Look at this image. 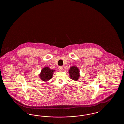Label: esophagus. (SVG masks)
I'll return each instance as SVG.
<instances>
[{
	"instance_id": "34e87169",
	"label": "esophagus",
	"mask_w": 124,
	"mask_h": 124,
	"mask_svg": "<svg viewBox=\"0 0 124 124\" xmlns=\"http://www.w3.org/2000/svg\"><path fill=\"white\" fill-rule=\"evenodd\" d=\"M58 69H59V71H62L63 70V67L62 66H59L58 67Z\"/></svg>"
}]
</instances>
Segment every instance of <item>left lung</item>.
Wrapping results in <instances>:
<instances>
[{
  "mask_svg": "<svg viewBox=\"0 0 124 124\" xmlns=\"http://www.w3.org/2000/svg\"><path fill=\"white\" fill-rule=\"evenodd\" d=\"M69 73L71 79L73 80L77 81L80 77L79 69L76 66H71L69 70Z\"/></svg>",
  "mask_w": 124,
  "mask_h": 124,
  "instance_id": "left-lung-1",
  "label": "left lung"
}]
</instances>
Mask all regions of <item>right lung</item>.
Returning <instances> with one entry per match:
<instances>
[{
	"label": "right lung",
	"instance_id": "add662e5",
	"mask_svg": "<svg viewBox=\"0 0 124 124\" xmlns=\"http://www.w3.org/2000/svg\"><path fill=\"white\" fill-rule=\"evenodd\" d=\"M54 71V70H52L48 67H45L42 69L39 76L42 81H48L52 78Z\"/></svg>",
	"mask_w": 124,
	"mask_h": 124
}]
</instances>
